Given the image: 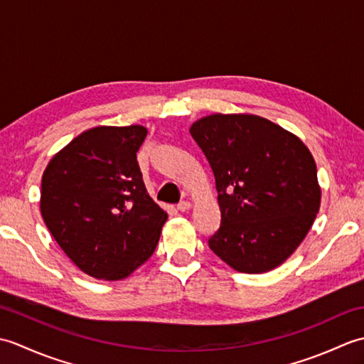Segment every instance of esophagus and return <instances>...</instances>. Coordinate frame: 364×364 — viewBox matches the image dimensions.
I'll return each instance as SVG.
<instances>
[{"mask_svg":"<svg viewBox=\"0 0 364 364\" xmlns=\"http://www.w3.org/2000/svg\"><path fill=\"white\" fill-rule=\"evenodd\" d=\"M176 210L181 211V213H186L191 210V202H188V200H183V202H180L176 205Z\"/></svg>","mask_w":364,"mask_h":364,"instance_id":"obj_1","label":"esophagus"}]
</instances>
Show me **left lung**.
Instances as JSON below:
<instances>
[{"label":"left lung","instance_id":"8db88e82","mask_svg":"<svg viewBox=\"0 0 364 364\" xmlns=\"http://www.w3.org/2000/svg\"><path fill=\"white\" fill-rule=\"evenodd\" d=\"M215 178L220 227L210 249L237 272L262 274L288 259L321 206L306 145L252 114H213L189 129Z\"/></svg>","mask_w":364,"mask_h":364}]
</instances>
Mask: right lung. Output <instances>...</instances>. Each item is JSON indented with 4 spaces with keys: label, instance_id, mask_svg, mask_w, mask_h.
<instances>
[{
    "label": "right lung",
    "instance_id": "obj_1",
    "mask_svg": "<svg viewBox=\"0 0 364 364\" xmlns=\"http://www.w3.org/2000/svg\"><path fill=\"white\" fill-rule=\"evenodd\" d=\"M146 128L97 127L56 153L42 176L41 213L84 274L122 280L156 249L167 213L153 202L136 153Z\"/></svg>",
    "mask_w": 364,
    "mask_h": 364
}]
</instances>
